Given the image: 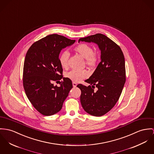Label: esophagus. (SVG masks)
Segmentation results:
<instances>
[{
    "mask_svg": "<svg viewBox=\"0 0 154 154\" xmlns=\"http://www.w3.org/2000/svg\"><path fill=\"white\" fill-rule=\"evenodd\" d=\"M77 83H75V82H72V85H73V87H75L76 86H77Z\"/></svg>",
    "mask_w": 154,
    "mask_h": 154,
    "instance_id": "34e87169",
    "label": "esophagus"
}]
</instances>
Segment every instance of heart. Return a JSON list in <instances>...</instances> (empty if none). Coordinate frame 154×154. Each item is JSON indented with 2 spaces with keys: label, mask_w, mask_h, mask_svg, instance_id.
Returning <instances> with one entry per match:
<instances>
[{
  "label": "heart",
  "mask_w": 154,
  "mask_h": 154,
  "mask_svg": "<svg viewBox=\"0 0 154 154\" xmlns=\"http://www.w3.org/2000/svg\"><path fill=\"white\" fill-rule=\"evenodd\" d=\"M74 51L85 59V63L88 67L92 68L97 65L98 57L94 53L93 48L89 45L84 43L80 44L74 48ZM69 53L67 51L63 52L59 57L60 64L64 69H67L69 67ZM88 76V73L85 70H72L66 74V77L76 83L81 82L83 79L87 78Z\"/></svg>",
  "instance_id": "1"
}]
</instances>
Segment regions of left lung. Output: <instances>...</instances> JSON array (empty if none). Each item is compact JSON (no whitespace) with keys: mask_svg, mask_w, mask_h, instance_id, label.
Returning a JSON list of instances; mask_svg holds the SVG:
<instances>
[{"mask_svg":"<svg viewBox=\"0 0 154 154\" xmlns=\"http://www.w3.org/2000/svg\"><path fill=\"white\" fill-rule=\"evenodd\" d=\"M80 41L94 42L101 50L100 63L85 80L90 85H77L82 91L83 109L91 116L100 117L114 106L122 93L126 80L124 56L119 45L103 34L80 38L79 42Z\"/></svg>","mask_w":154,"mask_h":154,"instance_id":"1","label":"left lung"}]
</instances>
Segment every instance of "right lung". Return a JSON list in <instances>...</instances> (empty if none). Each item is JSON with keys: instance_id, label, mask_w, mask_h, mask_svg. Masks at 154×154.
Segmentation results:
<instances>
[{"instance_id": "obj_1", "label": "right lung", "mask_w": 154, "mask_h": 154, "mask_svg": "<svg viewBox=\"0 0 154 154\" xmlns=\"http://www.w3.org/2000/svg\"><path fill=\"white\" fill-rule=\"evenodd\" d=\"M74 42V40L53 34L35 42L27 51L24 61V89L33 106L43 116H52L60 111L72 88L71 80L67 77H63L60 87L54 86L53 82L63 78L59 61L61 50Z\"/></svg>"}]
</instances>
